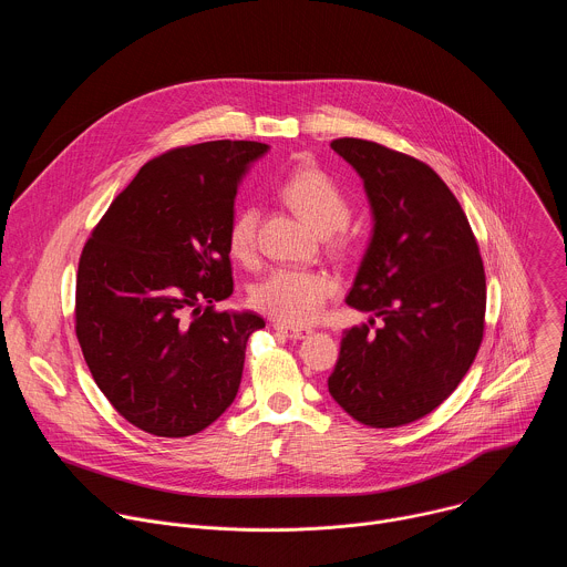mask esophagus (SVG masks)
Listing matches in <instances>:
<instances>
[{"label": "esophagus", "instance_id": "esophagus-1", "mask_svg": "<svg viewBox=\"0 0 567 567\" xmlns=\"http://www.w3.org/2000/svg\"><path fill=\"white\" fill-rule=\"evenodd\" d=\"M280 334H285L287 339H293V341H298V339H305V337H309L311 334V330H302V328H291V326H282V322H276L274 326Z\"/></svg>", "mask_w": 567, "mask_h": 567}]
</instances>
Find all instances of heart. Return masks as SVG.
<instances>
[{
    "label": "heart",
    "mask_w": 567,
    "mask_h": 567,
    "mask_svg": "<svg viewBox=\"0 0 567 567\" xmlns=\"http://www.w3.org/2000/svg\"><path fill=\"white\" fill-rule=\"evenodd\" d=\"M280 197L318 233H334L350 221L352 206L339 184L316 166H298L282 186ZM256 206L239 208L228 224V251L237 260H251L258 249ZM339 291V282L326 271L276 269L251 291V302L262 313L280 320L282 326H309L326 302Z\"/></svg>",
    "instance_id": "obj_1"
}]
</instances>
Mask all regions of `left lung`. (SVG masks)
<instances>
[{
    "instance_id": "8db88e82",
    "label": "left lung",
    "mask_w": 567,
    "mask_h": 567,
    "mask_svg": "<svg viewBox=\"0 0 567 567\" xmlns=\"http://www.w3.org/2000/svg\"><path fill=\"white\" fill-rule=\"evenodd\" d=\"M363 179L374 228L350 307L383 326L346 330L328 379L357 422L394 429L422 420L457 388L484 334L487 282L468 219L424 161L374 141L337 138Z\"/></svg>"
}]
</instances>
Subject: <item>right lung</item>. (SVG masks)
Masks as SVG:
<instances>
[{"label":"right lung","mask_w":567,"mask_h":567,"mask_svg":"<svg viewBox=\"0 0 567 567\" xmlns=\"http://www.w3.org/2000/svg\"><path fill=\"white\" fill-rule=\"evenodd\" d=\"M267 150L206 141L154 156L80 256L78 343L116 413L150 435L210 426L237 394L249 337L265 328L254 311L213 302L233 293L228 224L239 179Z\"/></svg>","instance_id":"1"}]
</instances>
